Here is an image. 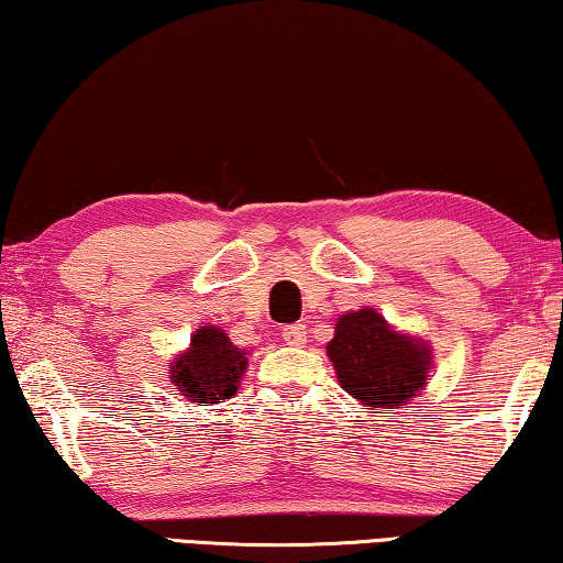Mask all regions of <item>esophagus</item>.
Segmentation results:
<instances>
[{
  "label": "esophagus",
  "mask_w": 563,
  "mask_h": 563,
  "mask_svg": "<svg viewBox=\"0 0 563 563\" xmlns=\"http://www.w3.org/2000/svg\"><path fill=\"white\" fill-rule=\"evenodd\" d=\"M282 336H284V342H287L289 346H301L303 342H307V327H303V324L284 327L282 329Z\"/></svg>",
  "instance_id": "34e87169"
}]
</instances>
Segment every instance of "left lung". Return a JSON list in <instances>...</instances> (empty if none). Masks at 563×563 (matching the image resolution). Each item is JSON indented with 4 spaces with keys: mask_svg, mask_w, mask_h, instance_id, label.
Listing matches in <instances>:
<instances>
[{
    "mask_svg": "<svg viewBox=\"0 0 563 563\" xmlns=\"http://www.w3.org/2000/svg\"><path fill=\"white\" fill-rule=\"evenodd\" d=\"M336 379L364 407L401 409L423 386L431 368V349L394 331L374 309H358L336 321L327 344Z\"/></svg>",
    "mask_w": 563,
    "mask_h": 563,
    "instance_id": "8db88e82",
    "label": "left lung"
}]
</instances>
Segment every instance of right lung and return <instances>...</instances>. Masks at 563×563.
Listing matches in <instances>:
<instances>
[{"label":"right lung","mask_w":563,"mask_h":563,"mask_svg":"<svg viewBox=\"0 0 563 563\" xmlns=\"http://www.w3.org/2000/svg\"><path fill=\"white\" fill-rule=\"evenodd\" d=\"M169 372L181 396L199 407H211L236 394L246 372V352L229 342L221 329L201 327L187 352L174 358Z\"/></svg>","instance_id":"obj_1"}]
</instances>
